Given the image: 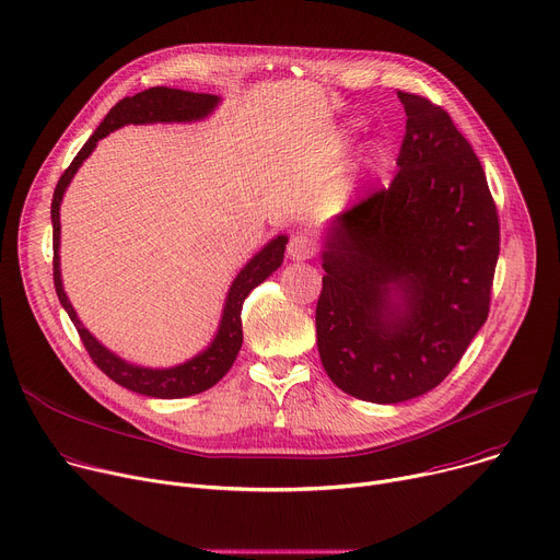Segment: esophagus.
I'll use <instances>...</instances> for the list:
<instances>
[{
    "label": "esophagus",
    "instance_id": "obj_1",
    "mask_svg": "<svg viewBox=\"0 0 560 560\" xmlns=\"http://www.w3.org/2000/svg\"><path fill=\"white\" fill-rule=\"evenodd\" d=\"M288 254H290L292 261H308V259H313L315 254H317V243H315L313 236L299 232V234H294L290 238Z\"/></svg>",
    "mask_w": 560,
    "mask_h": 560
}]
</instances>
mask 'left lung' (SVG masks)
Returning a JSON list of instances; mask_svg holds the SVG:
<instances>
[{
	"label": "left lung",
	"instance_id": "8db88e82",
	"mask_svg": "<svg viewBox=\"0 0 560 560\" xmlns=\"http://www.w3.org/2000/svg\"><path fill=\"white\" fill-rule=\"evenodd\" d=\"M406 133L386 189L328 228L317 348L348 395L397 404L435 388L489 315L500 223L467 138L431 100L397 91Z\"/></svg>",
	"mask_w": 560,
	"mask_h": 560
}]
</instances>
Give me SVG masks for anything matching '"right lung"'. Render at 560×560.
<instances>
[{"mask_svg": "<svg viewBox=\"0 0 560 560\" xmlns=\"http://www.w3.org/2000/svg\"><path fill=\"white\" fill-rule=\"evenodd\" d=\"M219 103H221L219 95L194 93V91L170 89V86H151L131 97H122L120 103L105 116V120L100 122L93 136L84 142L73 163L67 167V172L60 176L54 191V202H50V221H54V281H56V292L62 308L69 313L71 322L75 324L78 335L86 352L91 354L93 364L107 377H112L116 384L147 397L176 399V397L196 395L212 388L232 369L243 343V326H241L243 301L254 288L264 283L283 264L288 236L279 234L277 238H272L266 247H261L257 254H254V257L234 277L225 296L219 330L206 350H200L196 358L172 369H147V366L129 364L122 358H118L116 352H112L109 348L100 343L78 319L71 301L65 292L62 272H60V202L75 172L91 156L97 140H103L105 136H109L112 131L125 125L202 120L217 109Z\"/></svg>", "mask_w": 560, "mask_h": 560, "instance_id": "right-lung-1", "label": "right lung"}]
</instances>
